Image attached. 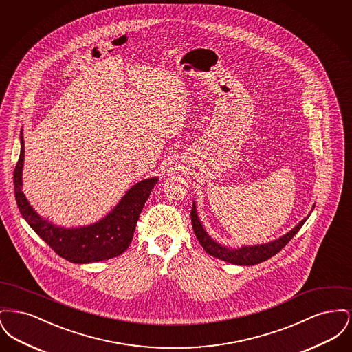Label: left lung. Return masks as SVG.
I'll return each instance as SVG.
<instances>
[{"instance_id":"8db88e82","label":"left lung","mask_w":352,"mask_h":352,"mask_svg":"<svg viewBox=\"0 0 352 352\" xmlns=\"http://www.w3.org/2000/svg\"><path fill=\"white\" fill-rule=\"evenodd\" d=\"M316 206H313L311 211ZM310 211V212H311ZM310 217V214L306 218L302 219L301 221L289 232L280 236L276 240H272L265 244H256V245H241L239 248L234 247H227L214 240L208 232L204 230L201 224V219L198 217L197 204L192 201V210H191V223L194 232L197 234V239L199 240L203 250L208 254L220 258L226 263L234 264V265H256L263 261H267L272 256H274L277 252L281 251L285 245L293 239V236L300 231L303 223Z\"/></svg>"}]
</instances>
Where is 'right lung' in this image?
<instances>
[{"instance_id":"obj_1","label":"right lung","mask_w":352,"mask_h":352,"mask_svg":"<svg viewBox=\"0 0 352 352\" xmlns=\"http://www.w3.org/2000/svg\"><path fill=\"white\" fill-rule=\"evenodd\" d=\"M21 153L14 168V192L21 215L43 241L65 260L87 264L118 257L131 245L137 220L158 177L133 184L104 218L83 227H62L42 218L22 191L25 142L21 131Z\"/></svg>"}]
</instances>
